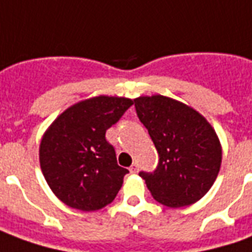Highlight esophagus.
<instances>
[{"instance_id": "1", "label": "esophagus", "mask_w": 252, "mask_h": 252, "mask_svg": "<svg viewBox=\"0 0 252 252\" xmlns=\"http://www.w3.org/2000/svg\"><path fill=\"white\" fill-rule=\"evenodd\" d=\"M137 170H139V164L136 162H133L131 167H129V171H131L132 174H135V173H137Z\"/></svg>"}]
</instances>
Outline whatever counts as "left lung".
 Wrapping results in <instances>:
<instances>
[{
	"mask_svg": "<svg viewBox=\"0 0 252 252\" xmlns=\"http://www.w3.org/2000/svg\"><path fill=\"white\" fill-rule=\"evenodd\" d=\"M133 104L159 155L154 171L139 173L154 198L170 208L202 198L221 164V146L211 124L190 106L164 95L139 97Z\"/></svg>",
	"mask_w": 252,
	"mask_h": 252,
	"instance_id": "left-lung-1",
	"label": "left lung"
}]
</instances>
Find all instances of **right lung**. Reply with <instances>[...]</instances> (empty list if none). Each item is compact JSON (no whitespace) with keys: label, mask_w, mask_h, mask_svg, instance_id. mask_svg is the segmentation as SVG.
I'll list each match as a JSON object with an SVG mask.
<instances>
[{"label":"right lung","mask_w":252,"mask_h":252,"mask_svg":"<svg viewBox=\"0 0 252 252\" xmlns=\"http://www.w3.org/2000/svg\"><path fill=\"white\" fill-rule=\"evenodd\" d=\"M133 101L99 95L72 105L54 121L40 143L47 184L66 205L92 212L115 200L129 173L117 164L105 133Z\"/></svg>","instance_id":"right-lung-1"}]
</instances>
